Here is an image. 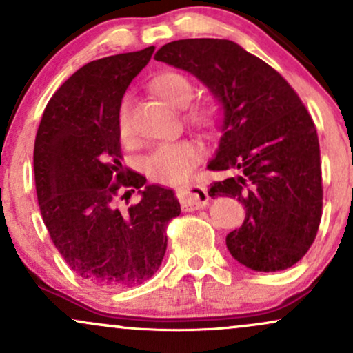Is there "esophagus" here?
<instances>
[{
	"mask_svg": "<svg viewBox=\"0 0 353 353\" xmlns=\"http://www.w3.org/2000/svg\"><path fill=\"white\" fill-rule=\"evenodd\" d=\"M177 197H179V202L184 210L201 209L209 202L208 190L197 184L182 185V188L177 189Z\"/></svg>",
	"mask_w": 353,
	"mask_h": 353,
	"instance_id": "34e87169",
	"label": "esophagus"
}]
</instances>
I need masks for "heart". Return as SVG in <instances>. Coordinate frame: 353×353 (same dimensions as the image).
<instances>
[{"instance_id":"1","label":"heart","mask_w":353,"mask_h":353,"mask_svg":"<svg viewBox=\"0 0 353 353\" xmlns=\"http://www.w3.org/2000/svg\"><path fill=\"white\" fill-rule=\"evenodd\" d=\"M152 89L161 99L171 106H184L194 96V84L188 76L177 71H168L152 81ZM184 117L189 124L204 131H212L221 119V106L216 99L196 101L185 108ZM117 134L123 143L129 144L134 139L131 121H129V101L123 99L117 111ZM201 143L194 139H181L174 143L157 145L145 157V171L154 181L163 184H177L192 174L194 168L202 159Z\"/></svg>"}]
</instances>
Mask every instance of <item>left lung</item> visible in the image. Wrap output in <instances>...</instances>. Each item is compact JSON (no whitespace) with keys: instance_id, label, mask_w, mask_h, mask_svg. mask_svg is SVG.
Listing matches in <instances>:
<instances>
[{"instance_id":"8db88e82","label":"left lung","mask_w":353,"mask_h":353,"mask_svg":"<svg viewBox=\"0 0 353 353\" xmlns=\"http://www.w3.org/2000/svg\"><path fill=\"white\" fill-rule=\"evenodd\" d=\"M196 76L219 101L222 137L210 171L232 177L210 184L245 208L225 237L237 262L257 272L285 270L307 254L322 217V169L314 121L274 68L229 39H179L154 56Z\"/></svg>"}]
</instances>
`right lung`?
Returning <instances> with one entry per match:
<instances>
[{
	"mask_svg": "<svg viewBox=\"0 0 353 353\" xmlns=\"http://www.w3.org/2000/svg\"><path fill=\"white\" fill-rule=\"evenodd\" d=\"M154 46L79 68L52 94L34 141V181L52 244L84 281L121 289L151 279L168 247L169 221L181 214L171 189L145 184L121 164L117 111ZM134 190L141 201L117 208Z\"/></svg>",
	"mask_w": 353,
	"mask_h": 353,
	"instance_id": "add662e5",
	"label": "right lung"
}]
</instances>
